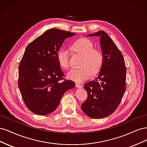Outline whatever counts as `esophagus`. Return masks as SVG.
<instances>
[{
  "instance_id": "obj_1",
  "label": "esophagus",
  "mask_w": 147,
  "mask_h": 147,
  "mask_svg": "<svg viewBox=\"0 0 147 147\" xmlns=\"http://www.w3.org/2000/svg\"><path fill=\"white\" fill-rule=\"evenodd\" d=\"M75 86H76L77 88H83V86L82 85V84H79V83H76V84H75Z\"/></svg>"
}]
</instances>
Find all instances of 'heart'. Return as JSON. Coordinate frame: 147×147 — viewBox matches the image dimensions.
<instances>
[{
  "mask_svg": "<svg viewBox=\"0 0 147 147\" xmlns=\"http://www.w3.org/2000/svg\"><path fill=\"white\" fill-rule=\"evenodd\" d=\"M74 53L83 55L80 68L72 69L67 75L71 80L82 83L96 75L104 63V55L99 49L94 48L92 42L87 38H80L74 41L70 46ZM57 61L61 67L67 69L69 67V52L66 48H61L57 52Z\"/></svg>",
  "mask_w": 147,
  "mask_h": 147,
  "instance_id": "obj_1",
  "label": "heart"
}]
</instances>
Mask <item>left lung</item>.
Returning <instances> with one entry per match:
<instances>
[{
	"mask_svg": "<svg viewBox=\"0 0 147 147\" xmlns=\"http://www.w3.org/2000/svg\"><path fill=\"white\" fill-rule=\"evenodd\" d=\"M87 36H99L104 63L99 76L84 84L88 97L82 105L83 112L95 119L113 113L126 91V69L121 52L109 35L103 30Z\"/></svg>",
	"mask_w": 147,
	"mask_h": 147,
	"instance_id": "1",
	"label": "left lung"
}]
</instances>
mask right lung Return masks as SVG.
I'll list each match as a JSON object with an SVG mask.
<instances>
[{
    "label": "right lung",
    "instance_id": "1",
    "mask_svg": "<svg viewBox=\"0 0 147 147\" xmlns=\"http://www.w3.org/2000/svg\"><path fill=\"white\" fill-rule=\"evenodd\" d=\"M75 33L59 29L47 30L26 47L19 65L18 87L31 112L48 115L59 105L64 92L75 87L66 80L57 61V52L64 40Z\"/></svg>",
    "mask_w": 147,
    "mask_h": 147
}]
</instances>
